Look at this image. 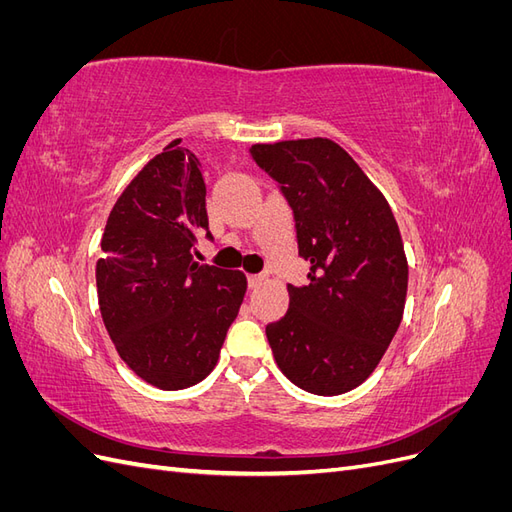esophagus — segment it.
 Here are the masks:
<instances>
[{
    "instance_id": "1",
    "label": "esophagus",
    "mask_w": 512,
    "mask_h": 512,
    "mask_svg": "<svg viewBox=\"0 0 512 512\" xmlns=\"http://www.w3.org/2000/svg\"><path fill=\"white\" fill-rule=\"evenodd\" d=\"M247 282H250V288H260L262 284L267 282V275H262V273H258V275H250V280H247Z\"/></svg>"
}]
</instances>
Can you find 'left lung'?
Wrapping results in <instances>:
<instances>
[{
	"instance_id": "1",
	"label": "left lung",
	"mask_w": 512,
	"mask_h": 512,
	"mask_svg": "<svg viewBox=\"0 0 512 512\" xmlns=\"http://www.w3.org/2000/svg\"><path fill=\"white\" fill-rule=\"evenodd\" d=\"M256 164L280 183L297 222L305 286L267 324L282 374L314 395L363 384L404 316L408 260L384 194L331 138L252 145Z\"/></svg>"
}]
</instances>
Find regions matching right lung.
Wrapping results in <instances>:
<instances>
[{
  "label": "right lung",
  "mask_w": 512,
  "mask_h": 512,
  "mask_svg": "<svg viewBox=\"0 0 512 512\" xmlns=\"http://www.w3.org/2000/svg\"><path fill=\"white\" fill-rule=\"evenodd\" d=\"M181 138L149 160L108 215L96 265L104 327L134 374L162 391L205 380L243 303L245 273L194 262L207 185Z\"/></svg>",
  "instance_id": "obj_1"
}]
</instances>
